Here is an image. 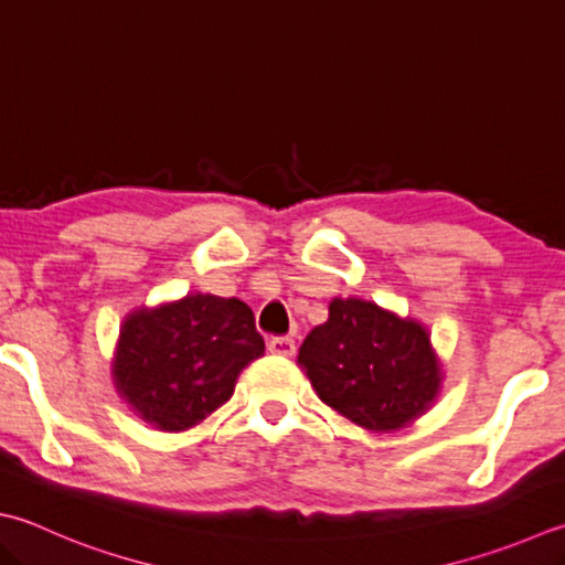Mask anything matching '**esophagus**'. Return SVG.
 <instances>
[{
	"mask_svg": "<svg viewBox=\"0 0 565 565\" xmlns=\"http://www.w3.org/2000/svg\"><path fill=\"white\" fill-rule=\"evenodd\" d=\"M270 354H278V356H292L295 354V339L290 337H273L268 342Z\"/></svg>",
	"mask_w": 565,
	"mask_h": 565,
	"instance_id": "esophagus-1",
	"label": "esophagus"
}]
</instances>
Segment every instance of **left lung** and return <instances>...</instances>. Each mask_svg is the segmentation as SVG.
Masks as SVG:
<instances>
[{
	"instance_id": "8db88e82",
	"label": "left lung",
	"mask_w": 565,
	"mask_h": 565,
	"mask_svg": "<svg viewBox=\"0 0 565 565\" xmlns=\"http://www.w3.org/2000/svg\"><path fill=\"white\" fill-rule=\"evenodd\" d=\"M297 364L327 406L374 433L423 415L443 381L428 329L356 297L329 302V319L307 334Z\"/></svg>"
}]
</instances>
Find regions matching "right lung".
I'll use <instances>...</instances> for the list:
<instances>
[{
	"mask_svg": "<svg viewBox=\"0 0 565 565\" xmlns=\"http://www.w3.org/2000/svg\"><path fill=\"white\" fill-rule=\"evenodd\" d=\"M263 351L246 302L196 292L125 317L113 381L142 420L177 433L221 408L241 371Z\"/></svg>",
	"mask_w": 565,
	"mask_h": 565,
	"instance_id": "right-lung-1",
	"label": "right lung"
}]
</instances>
